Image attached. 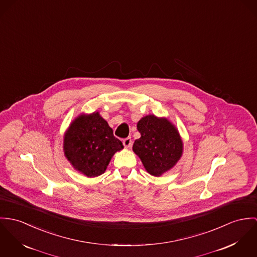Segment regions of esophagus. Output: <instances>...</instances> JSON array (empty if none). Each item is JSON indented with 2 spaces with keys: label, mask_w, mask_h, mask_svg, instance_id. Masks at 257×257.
<instances>
[{
  "label": "esophagus",
  "mask_w": 257,
  "mask_h": 257,
  "mask_svg": "<svg viewBox=\"0 0 257 257\" xmlns=\"http://www.w3.org/2000/svg\"><path fill=\"white\" fill-rule=\"evenodd\" d=\"M123 145H124L126 148H130V147H131V145H132V140H131V138H130V137H128V138L124 139V140H123Z\"/></svg>",
  "instance_id": "34e87169"
}]
</instances>
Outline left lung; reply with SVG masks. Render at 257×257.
Wrapping results in <instances>:
<instances>
[{"label": "left lung", "mask_w": 257, "mask_h": 257, "mask_svg": "<svg viewBox=\"0 0 257 257\" xmlns=\"http://www.w3.org/2000/svg\"><path fill=\"white\" fill-rule=\"evenodd\" d=\"M141 137L133 145L134 153L150 174L160 176L180 160L183 142L176 127L167 118L147 115L137 123Z\"/></svg>", "instance_id": "1"}]
</instances>
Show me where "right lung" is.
Instances as JSON below:
<instances>
[{
	"instance_id": "1",
	"label": "right lung",
	"mask_w": 257,
	"mask_h": 257,
	"mask_svg": "<svg viewBox=\"0 0 257 257\" xmlns=\"http://www.w3.org/2000/svg\"><path fill=\"white\" fill-rule=\"evenodd\" d=\"M64 154L76 171L87 177L102 174L124 147L98 112L79 115L64 136Z\"/></svg>"
}]
</instances>
